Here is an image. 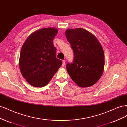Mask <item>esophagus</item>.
<instances>
[{"label": "esophagus", "mask_w": 127, "mask_h": 127, "mask_svg": "<svg viewBox=\"0 0 127 127\" xmlns=\"http://www.w3.org/2000/svg\"><path fill=\"white\" fill-rule=\"evenodd\" d=\"M65 64V60H63V66H64V65Z\"/></svg>", "instance_id": "esophagus-1"}]
</instances>
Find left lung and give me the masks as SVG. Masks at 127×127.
Segmentation results:
<instances>
[{"label": "left lung", "mask_w": 127, "mask_h": 127, "mask_svg": "<svg viewBox=\"0 0 127 127\" xmlns=\"http://www.w3.org/2000/svg\"><path fill=\"white\" fill-rule=\"evenodd\" d=\"M66 36L74 53L72 63H67L68 73L77 85L91 86L101 78L104 67V54L93 34L82 29H68Z\"/></svg>", "instance_id": "8db88e82"}]
</instances>
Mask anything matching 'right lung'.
I'll return each instance as SVG.
<instances>
[{
	"label": "right lung",
	"instance_id": "1",
	"mask_svg": "<svg viewBox=\"0 0 127 127\" xmlns=\"http://www.w3.org/2000/svg\"><path fill=\"white\" fill-rule=\"evenodd\" d=\"M58 31L54 28L37 30L22 46L19 66L23 77L34 87L47 85L63 64L56 58L53 43Z\"/></svg>",
	"mask_w": 127,
	"mask_h": 127
}]
</instances>
